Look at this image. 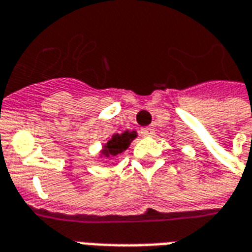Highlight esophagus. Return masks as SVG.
Returning <instances> with one entry per match:
<instances>
[{
	"label": "esophagus",
	"instance_id": "obj_1",
	"mask_svg": "<svg viewBox=\"0 0 252 252\" xmlns=\"http://www.w3.org/2000/svg\"><path fill=\"white\" fill-rule=\"evenodd\" d=\"M154 132L155 129L152 126H144V128H141V135L143 136H152Z\"/></svg>",
	"mask_w": 252,
	"mask_h": 252
}]
</instances>
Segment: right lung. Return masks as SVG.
I'll list each match as a JSON object with an SVG mask.
<instances>
[{"mask_svg": "<svg viewBox=\"0 0 252 252\" xmlns=\"http://www.w3.org/2000/svg\"><path fill=\"white\" fill-rule=\"evenodd\" d=\"M136 137V132H124V133H121V135H113L112 136V139L108 141L107 144L104 145V150H102V155L105 156V158H115L121 152H124V151L129 147L131 144V141L133 140Z\"/></svg>", "mask_w": 252, "mask_h": 252, "instance_id": "1", "label": "right lung"}]
</instances>
